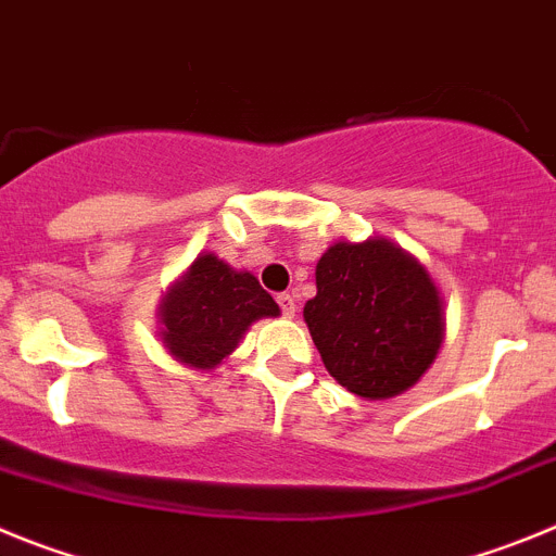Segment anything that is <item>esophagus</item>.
I'll return each instance as SVG.
<instances>
[{
    "mask_svg": "<svg viewBox=\"0 0 556 556\" xmlns=\"http://www.w3.org/2000/svg\"><path fill=\"white\" fill-rule=\"evenodd\" d=\"M278 306H281V312L287 314V317H292L294 306H298V303H294V294L292 292H281V294H278Z\"/></svg>",
    "mask_w": 556,
    "mask_h": 556,
    "instance_id": "obj_1",
    "label": "esophagus"
}]
</instances>
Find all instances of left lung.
I'll return each instance as SVG.
<instances>
[{
  "label": "left lung",
  "mask_w": 556,
  "mask_h": 556,
  "mask_svg": "<svg viewBox=\"0 0 556 556\" xmlns=\"http://www.w3.org/2000/svg\"><path fill=\"white\" fill-rule=\"evenodd\" d=\"M326 370L362 397H392L429 370L443 303L424 264L387 239L328 248L303 308Z\"/></svg>",
  "instance_id": "8db88e82"
}]
</instances>
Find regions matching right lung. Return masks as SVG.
Wrapping results in <instances>:
<instances>
[{"instance_id":"obj_1","label":"right lung","mask_w":556,"mask_h":556,"mask_svg":"<svg viewBox=\"0 0 556 556\" xmlns=\"http://www.w3.org/2000/svg\"><path fill=\"white\" fill-rule=\"evenodd\" d=\"M278 303L250 273H236L217 255H200L161 308L164 342L189 367L219 365L258 317H275Z\"/></svg>"}]
</instances>
